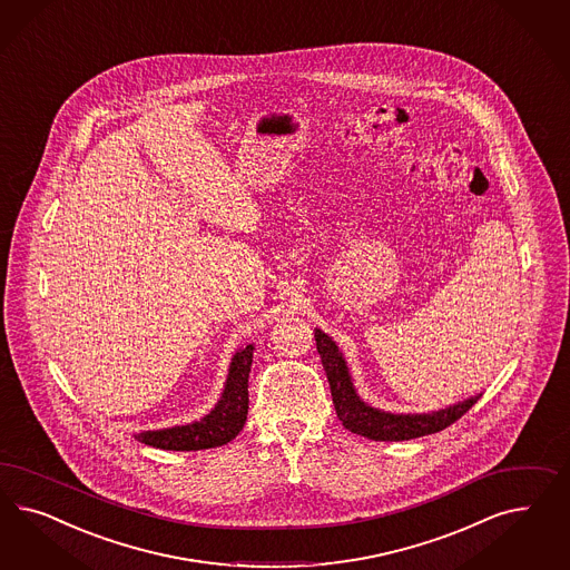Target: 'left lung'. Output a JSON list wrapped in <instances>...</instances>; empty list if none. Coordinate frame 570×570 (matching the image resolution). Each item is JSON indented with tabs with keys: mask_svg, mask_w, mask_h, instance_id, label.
<instances>
[{
	"mask_svg": "<svg viewBox=\"0 0 570 570\" xmlns=\"http://www.w3.org/2000/svg\"><path fill=\"white\" fill-rule=\"evenodd\" d=\"M314 340H316V350L321 354V363L330 380L331 396H333L340 422L344 423V428L350 432L361 434L368 441H411L425 434L441 432L451 423L458 422L461 415L468 413L482 396L476 394L461 403L444 406L432 413L403 415V413H386V411L373 409L356 394L350 377L348 365L330 335L321 330H314Z\"/></svg>",
	"mask_w": 570,
	"mask_h": 570,
	"instance_id": "8db88e82",
	"label": "left lung"
}]
</instances>
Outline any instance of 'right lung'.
I'll return each instance as SVG.
<instances>
[{"instance_id":"add662e5","label":"right lung","mask_w":570,"mask_h":570,"mask_svg":"<svg viewBox=\"0 0 570 570\" xmlns=\"http://www.w3.org/2000/svg\"><path fill=\"white\" fill-rule=\"evenodd\" d=\"M252 358H254V344L240 348L233 356L220 401L209 415H205L199 422L186 423V425L140 432L136 439L148 446L164 449V451H202V449H214L233 441L247 422V409H249L247 382L252 371Z\"/></svg>"}]
</instances>
